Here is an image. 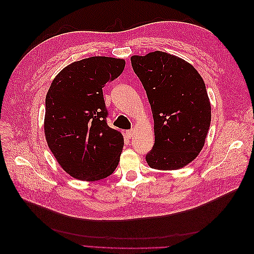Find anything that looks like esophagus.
<instances>
[{
    "mask_svg": "<svg viewBox=\"0 0 254 254\" xmlns=\"http://www.w3.org/2000/svg\"><path fill=\"white\" fill-rule=\"evenodd\" d=\"M133 133H134V130H132V129L131 130H128V131L126 132V134L129 136V139L133 135Z\"/></svg>",
    "mask_w": 254,
    "mask_h": 254,
    "instance_id": "obj_1",
    "label": "esophagus"
}]
</instances>
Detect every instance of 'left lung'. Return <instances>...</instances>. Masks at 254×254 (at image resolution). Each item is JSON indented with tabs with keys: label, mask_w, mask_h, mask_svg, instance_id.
Returning a JSON list of instances; mask_svg holds the SVG:
<instances>
[{
	"label": "left lung",
	"mask_w": 254,
	"mask_h": 254,
	"mask_svg": "<svg viewBox=\"0 0 254 254\" xmlns=\"http://www.w3.org/2000/svg\"><path fill=\"white\" fill-rule=\"evenodd\" d=\"M131 65L155 122V144L146 161L156 170H179L199 155L209 132L211 104L204 81L186 60L160 51L132 56Z\"/></svg>",
	"instance_id": "left-lung-1"
}]
</instances>
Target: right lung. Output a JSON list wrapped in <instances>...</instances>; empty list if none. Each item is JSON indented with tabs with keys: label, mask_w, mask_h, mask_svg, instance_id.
Returning <instances> with one entry per match:
<instances>
[{
	"label": "right lung",
	"mask_w": 254,
	"mask_h": 254,
	"mask_svg": "<svg viewBox=\"0 0 254 254\" xmlns=\"http://www.w3.org/2000/svg\"><path fill=\"white\" fill-rule=\"evenodd\" d=\"M125 60L95 56L68 64L45 97L44 133L59 165L83 181L101 180L117 168L124 137L107 125L103 88L124 71Z\"/></svg>",
	"instance_id": "obj_1"
}]
</instances>
